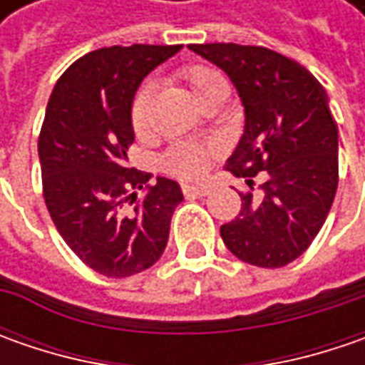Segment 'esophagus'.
Segmentation results:
<instances>
[{
	"label": "esophagus",
	"instance_id": "obj_1",
	"mask_svg": "<svg viewBox=\"0 0 365 365\" xmlns=\"http://www.w3.org/2000/svg\"><path fill=\"white\" fill-rule=\"evenodd\" d=\"M182 192L189 195V197H207L211 189L207 185H192V182H185L182 185Z\"/></svg>",
	"mask_w": 365,
	"mask_h": 365
}]
</instances>
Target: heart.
<instances>
[{"label":"heart","instance_id":"b5f03b06","mask_svg":"<svg viewBox=\"0 0 365 365\" xmlns=\"http://www.w3.org/2000/svg\"><path fill=\"white\" fill-rule=\"evenodd\" d=\"M182 78L187 81L190 91L199 101H203L205 97H209L211 93L219 91V89H227L225 78L221 77L215 68L205 66V64L187 66L182 71ZM152 93H154V87L146 83L133 95L132 107H130V121H132L133 132L138 135L146 132L148 107L152 101ZM209 158H211V148L190 144V142H180L166 152L164 168L173 175L182 176V178H195V176H201L207 170Z\"/></svg>","mask_w":365,"mask_h":365}]
</instances>
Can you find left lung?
<instances>
[{
    "instance_id": "left-lung-1",
    "label": "left lung",
    "mask_w": 365,
    "mask_h": 365,
    "mask_svg": "<svg viewBox=\"0 0 365 365\" xmlns=\"http://www.w3.org/2000/svg\"><path fill=\"white\" fill-rule=\"evenodd\" d=\"M195 54L232 78L245 113L244 133L227 160L262 197L240 195L237 217L221 225L235 258L280 268L311 245L337 190V123L329 97L304 66L287 56L240 44H190Z\"/></svg>"
}]
</instances>
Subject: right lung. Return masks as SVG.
<instances>
[{
    "instance_id": "obj_1",
    "label": "right lung",
    "mask_w": 365,
    "mask_h": 365,
    "mask_svg": "<svg viewBox=\"0 0 365 365\" xmlns=\"http://www.w3.org/2000/svg\"><path fill=\"white\" fill-rule=\"evenodd\" d=\"M176 46H111L71 64L50 95L38 156L48 213L68 247L95 272L125 278L160 259L185 199L176 180L128 166L130 107L142 81ZM147 195L140 204L135 190ZM135 202L132 212L125 205Z\"/></svg>"
}]
</instances>
